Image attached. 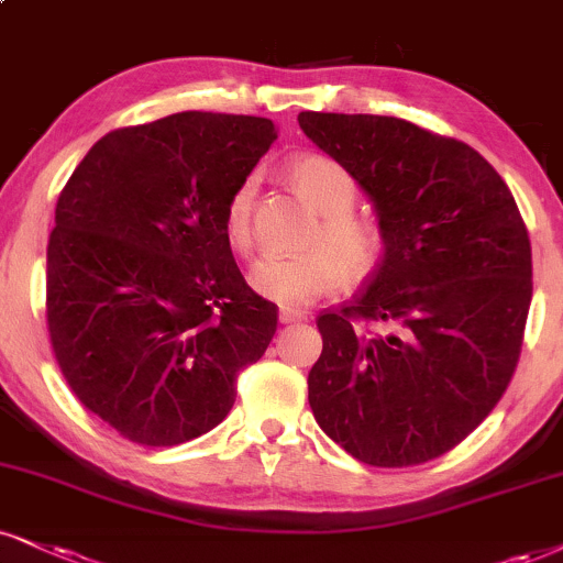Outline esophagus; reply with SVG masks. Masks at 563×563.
Segmentation results:
<instances>
[{
    "instance_id": "1",
    "label": "esophagus",
    "mask_w": 563,
    "mask_h": 563,
    "mask_svg": "<svg viewBox=\"0 0 563 563\" xmlns=\"http://www.w3.org/2000/svg\"><path fill=\"white\" fill-rule=\"evenodd\" d=\"M305 318H308V313H305V310H300V308H287V305H284V308L279 310V321H282V323L305 321Z\"/></svg>"
}]
</instances>
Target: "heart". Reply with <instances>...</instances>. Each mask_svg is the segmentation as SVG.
<instances>
[{"label":"heart","instance_id":"1","mask_svg":"<svg viewBox=\"0 0 563 563\" xmlns=\"http://www.w3.org/2000/svg\"><path fill=\"white\" fill-rule=\"evenodd\" d=\"M289 179L321 217L305 234L300 253H266L250 268L247 282L271 302L297 308L363 282L384 261V232L355 213L357 185L334 158L310 154L289 164ZM224 238L247 253L255 242V177L240 179L224 203Z\"/></svg>","mask_w":563,"mask_h":563}]
</instances>
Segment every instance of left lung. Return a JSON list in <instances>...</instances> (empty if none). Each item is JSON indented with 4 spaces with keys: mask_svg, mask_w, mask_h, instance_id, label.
<instances>
[{
    "mask_svg": "<svg viewBox=\"0 0 563 563\" xmlns=\"http://www.w3.org/2000/svg\"><path fill=\"white\" fill-rule=\"evenodd\" d=\"M297 120L373 198L386 240L363 292L318 316L310 409L360 462H430L488 418L515 376L532 300L522 213L456 137L399 117Z\"/></svg>",
    "mask_w": 563,
    "mask_h": 563,
    "instance_id": "left-lung-1",
    "label": "left lung"
}]
</instances>
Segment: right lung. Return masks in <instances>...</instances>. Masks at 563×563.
Listing matches in <instances>:
<instances>
[{"label": "right lung", "instance_id": "obj_1", "mask_svg": "<svg viewBox=\"0 0 563 563\" xmlns=\"http://www.w3.org/2000/svg\"><path fill=\"white\" fill-rule=\"evenodd\" d=\"M276 141L266 117L179 112L103 135L62 187L46 247V325L80 405L122 439L208 433L279 308L242 279L224 203Z\"/></svg>", "mask_w": 563, "mask_h": 563}]
</instances>
